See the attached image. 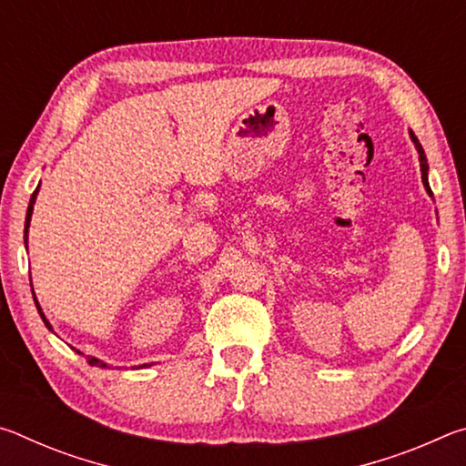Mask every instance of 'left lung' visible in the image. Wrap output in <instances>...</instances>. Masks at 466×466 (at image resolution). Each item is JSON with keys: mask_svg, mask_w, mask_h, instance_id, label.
I'll use <instances>...</instances> for the list:
<instances>
[{"mask_svg": "<svg viewBox=\"0 0 466 466\" xmlns=\"http://www.w3.org/2000/svg\"><path fill=\"white\" fill-rule=\"evenodd\" d=\"M411 139H413V144H415V147H417V152H420V164H421V180H423L425 188H428V193L431 195V191H430V183H428V157H425V154H423V147H421V144H420V139L415 137V133H411Z\"/></svg>", "mask_w": 466, "mask_h": 466, "instance_id": "1", "label": "left lung"}]
</instances>
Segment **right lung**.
Segmentation results:
<instances>
[{
    "instance_id": "add662e5",
    "label": "right lung",
    "mask_w": 466,
    "mask_h": 466,
    "mask_svg": "<svg viewBox=\"0 0 466 466\" xmlns=\"http://www.w3.org/2000/svg\"><path fill=\"white\" fill-rule=\"evenodd\" d=\"M36 193H38V187H36V191L33 193V197H30V205H28V211H26V224H25V240H26V232H28V224H30V216H33V205H35V201H36ZM36 309H38V314H41V319L45 320V325L51 329V325H49V320L45 319V314H43V310H41V306H38V302H36ZM80 353V351H77ZM88 364L90 366H100V368H105L106 364L105 361H100V360H96V358H88ZM144 366H147V364H144Z\"/></svg>"
}]
</instances>
